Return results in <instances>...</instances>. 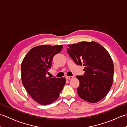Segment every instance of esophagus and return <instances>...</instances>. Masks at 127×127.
<instances>
[{
	"label": "esophagus",
	"mask_w": 127,
	"mask_h": 127,
	"mask_svg": "<svg viewBox=\"0 0 127 127\" xmlns=\"http://www.w3.org/2000/svg\"><path fill=\"white\" fill-rule=\"evenodd\" d=\"M74 78L73 76H66V79L67 80H71Z\"/></svg>",
	"instance_id": "1"
}]
</instances>
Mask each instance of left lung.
Segmentation results:
<instances>
[{"instance_id": "obj_1", "label": "left lung", "mask_w": 127, "mask_h": 127, "mask_svg": "<svg viewBox=\"0 0 127 127\" xmlns=\"http://www.w3.org/2000/svg\"><path fill=\"white\" fill-rule=\"evenodd\" d=\"M67 52L77 65L84 66L85 74L77 76V93L90 102H96L108 93L112 85L114 66L109 52L96 42L69 45Z\"/></svg>"}]
</instances>
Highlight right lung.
Returning a JSON list of instances; mask_svg holds the SVG:
<instances>
[{
  "label": "right lung",
  "mask_w": 127,
  "mask_h": 127,
  "mask_svg": "<svg viewBox=\"0 0 127 127\" xmlns=\"http://www.w3.org/2000/svg\"><path fill=\"white\" fill-rule=\"evenodd\" d=\"M62 48V45L35 47L26 55L21 64L23 86L33 99L41 105L56 100L65 84V78L46 76L53 57Z\"/></svg>",
  "instance_id": "obj_1"
}]
</instances>
